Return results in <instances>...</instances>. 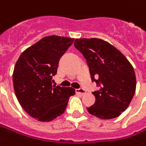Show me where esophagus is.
I'll use <instances>...</instances> for the list:
<instances>
[{
  "label": "esophagus",
  "instance_id": "1",
  "mask_svg": "<svg viewBox=\"0 0 146 146\" xmlns=\"http://www.w3.org/2000/svg\"><path fill=\"white\" fill-rule=\"evenodd\" d=\"M76 92L77 93V94L82 95V96L86 93L85 90H84V89H83V88H77V89H76Z\"/></svg>",
  "mask_w": 146,
  "mask_h": 146
}]
</instances>
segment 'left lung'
<instances>
[{
    "instance_id": "1",
    "label": "left lung",
    "mask_w": 146,
    "mask_h": 146,
    "mask_svg": "<svg viewBox=\"0 0 146 146\" xmlns=\"http://www.w3.org/2000/svg\"><path fill=\"white\" fill-rule=\"evenodd\" d=\"M74 46L86 59L92 80L100 87L92 92L96 102L88 111L102 119L119 116L135 93L133 66L119 50L100 38H76Z\"/></svg>"
}]
</instances>
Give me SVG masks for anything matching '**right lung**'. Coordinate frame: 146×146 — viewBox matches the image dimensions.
Segmentation results:
<instances>
[{
  "mask_svg": "<svg viewBox=\"0 0 146 146\" xmlns=\"http://www.w3.org/2000/svg\"><path fill=\"white\" fill-rule=\"evenodd\" d=\"M74 38L51 35L42 38L21 54L13 75L18 101L32 118L50 122L65 112L73 88L52 85L59 60Z\"/></svg>",
  "mask_w": 146,
  "mask_h": 146,
  "instance_id": "add662e5",
  "label": "right lung"
}]
</instances>
